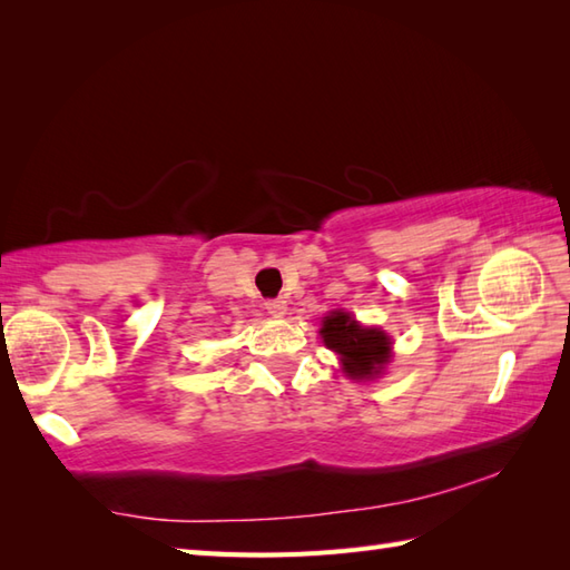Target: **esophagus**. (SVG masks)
<instances>
[{
  "label": "esophagus",
  "instance_id": "1",
  "mask_svg": "<svg viewBox=\"0 0 570 570\" xmlns=\"http://www.w3.org/2000/svg\"><path fill=\"white\" fill-rule=\"evenodd\" d=\"M264 306H266V311L272 313V316H284V313H286V301L284 298H269Z\"/></svg>",
  "mask_w": 570,
  "mask_h": 570
}]
</instances>
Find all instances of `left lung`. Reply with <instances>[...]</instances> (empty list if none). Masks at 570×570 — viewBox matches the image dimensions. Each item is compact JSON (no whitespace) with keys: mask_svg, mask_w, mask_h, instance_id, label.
I'll return each instance as SVG.
<instances>
[{"mask_svg":"<svg viewBox=\"0 0 570 570\" xmlns=\"http://www.w3.org/2000/svg\"><path fill=\"white\" fill-rule=\"evenodd\" d=\"M323 343L343 357L350 377H374L390 362V337L377 328H362L350 313L333 311L323 321Z\"/></svg>","mask_w":570,"mask_h":570,"instance_id":"obj_1","label":"left lung"}]
</instances>
